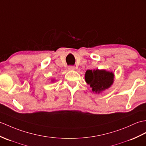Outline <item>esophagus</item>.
Returning a JSON list of instances; mask_svg holds the SVG:
<instances>
[{
    "instance_id": "obj_1",
    "label": "esophagus",
    "mask_w": 146,
    "mask_h": 146,
    "mask_svg": "<svg viewBox=\"0 0 146 146\" xmlns=\"http://www.w3.org/2000/svg\"><path fill=\"white\" fill-rule=\"evenodd\" d=\"M74 69H75V68H74V66H68V70L70 71L74 70Z\"/></svg>"
}]
</instances>
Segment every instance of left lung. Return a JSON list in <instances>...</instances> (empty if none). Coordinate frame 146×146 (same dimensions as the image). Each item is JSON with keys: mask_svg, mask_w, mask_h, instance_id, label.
<instances>
[{"mask_svg": "<svg viewBox=\"0 0 146 146\" xmlns=\"http://www.w3.org/2000/svg\"><path fill=\"white\" fill-rule=\"evenodd\" d=\"M85 81L94 93L100 94L110 88L114 83V74L106 70H88L85 73Z\"/></svg>", "mask_w": 146, "mask_h": 146, "instance_id": "left-lung-1", "label": "left lung"}]
</instances>
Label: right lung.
Wrapping results in <instances>:
<instances>
[{
	"label": "right lung",
	"mask_w": 146,
	"mask_h": 146,
	"mask_svg": "<svg viewBox=\"0 0 146 146\" xmlns=\"http://www.w3.org/2000/svg\"><path fill=\"white\" fill-rule=\"evenodd\" d=\"M54 81H55V80H52V82H54Z\"/></svg>",
	"instance_id": "1"
}]
</instances>
